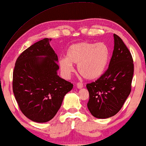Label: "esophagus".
Here are the masks:
<instances>
[{"instance_id":"34e87169","label":"esophagus","mask_w":146,"mask_h":146,"mask_svg":"<svg viewBox=\"0 0 146 146\" xmlns=\"http://www.w3.org/2000/svg\"><path fill=\"white\" fill-rule=\"evenodd\" d=\"M77 87L78 89H81V88L83 87V84L81 83V82H78L77 83Z\"/></svg>"}]
</instances>
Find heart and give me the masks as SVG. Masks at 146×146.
<instances>
[{
    "instance_id": "heart-1",
    "label": "heart",
    "mask_w": 146,
    "mask_h": 146,
    "mask_svg": "<svg viewBox=\"0 0 146 146\" xmlns=\"http://www.w3.org/2000/svg\"><path fill=\"white\" fill-rule=\"evenodd\" d=\"M108 56V49L103 43H77L68 48L66 58L59 60V67L63 75L69 77L73 70L72 64H77V71L82 77L93 80L103 73Z\"/></svg>"
}]
</instances>
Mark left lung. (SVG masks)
Wrapping results in <instances>:
<instances>
[{
	"label": "left lung",
	"mask_w": 146,
	"mask_h": 146,
	"mask_svg": "<svg viewBox=\"0 0 146 146\" xmlns=\"http://www.w3.org/2000/svg\"><path fill=\"white\" fill-rule=\"evenodd\" d=\"M114 46L108 69L94 82L87 84V107L93 116L107 118L122 108L132 89L133 58L122 39L114 34Z\"/></svg>",
	"instance_id": "left-lung-1"
}]
</instances>
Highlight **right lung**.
I'll return each instance as SVG.
<instances>
[{
  "instance_id": "obj_1",
  "label": "right lung",
  "mask_w": 146,
  "mask_h": 146,
  "mask_svg": "<svg viewBox=\"0 0 146 146\" xmlns=\"http://www.w3.org/2000/svg\"><path fill=\"white\" fill-rule=\"evenodd\" d=\"M44 38L24 50L16 61L12 90L21 112L34 122H46L55 116L70 82L57 75L58 57ZM44 56V58H40Z\"/></svg>"
}]
</instances>
